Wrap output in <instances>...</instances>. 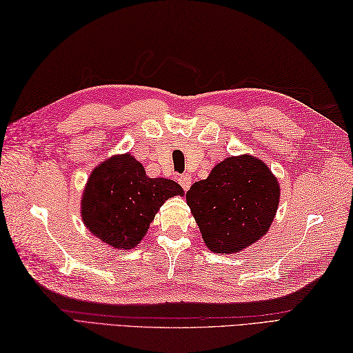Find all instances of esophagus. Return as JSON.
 I'll list each match as a JSON object with an SVG mask.
<instances>
[{"mask_svg": "<svg viewBox=\"0 0 353 353\" xmlns=\"http://www.w3.org/2000/svg\"><path fill=\"white\" fill-rule=\"evenodd\" d=\"M177 182L181 183V186L185 191H188L190 186H191V176L190 174H181L177 177Z\"/></svg>", "mask_w": 353, "mask_h": 353, "instance_id": "obj_1", "label": "esophagus"}]
</instances>
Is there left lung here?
I'll return each instance as SVG.
<instances>
[{"label": "left lung", "instance_id": "8db88e82", "mask_svg": "<svg viewBox=\"0 0 353 353\" xmlns=\"http://www.w3.org/2000/svg\"><path fill=\"white\" fill-rule=\"evenodd\" d=\"M186 203L209 249L235 253L265 235L277 211L279 185L264 162L230 156L191 186Z\"/></svg>", "mask_w": 353, "mask_h": 353}]
</instances>
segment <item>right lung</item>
Returning <instances> with one entry per match:
<instances>
[{"label":"right lung","mask_w":353,"mask_h":353,"mask_svg":"<svg viewBox=\"0 0 353 353\" xmlns=\"http://www.w3.org/2000/svg\"><path fill=\"white\" fill-rule=\"evenodd\" d=\"M183 194L170 179H150L130 154L99 165L81 200V216L95 236L115 249L137 245L165 200Z\"/></svg>","instance_id":"1"}]
</instances>
